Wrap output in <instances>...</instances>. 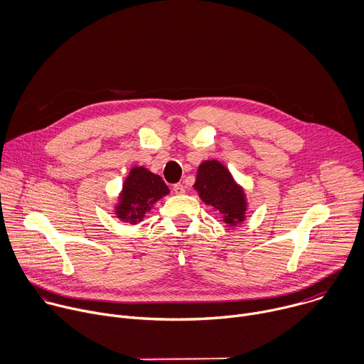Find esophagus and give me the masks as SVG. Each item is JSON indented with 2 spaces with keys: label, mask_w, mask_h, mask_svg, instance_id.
Masks as SVG:
<instances>
[{
  "label": "esophagus",
  "mask_w": 364,
  "mask_h": 364,
  "mask_svg": "<svg viewBox=\"0 0 364 364\" xmlns=\"http://www.w3.org/2000/svg\"><path fill=\"white\" fill-rule=\"evenodd\" d=\"M173 192L176 195H182V193H185V186L182 183H175L173 185Z\"/></svg>",
  "instance_id": "1"
}]
</instances>
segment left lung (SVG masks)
<instances>
[{
    "label": "left lung",
    "instance_id": "8db88e82",
    "mask_svg": "<svg viewBox=\"0 0 364 364\" xmlns=\"http://www.w3.org/2000/svg\"><path fill=\"white\" fill-rule=\"evenodd\" d=\"M193 189L202 202L221 213L223 221L234 228L247 220L248 200L244 186H241L220 161H203L196 171Z\"/></svg>",
    "mask_w": 364,
    "mask_h": 364
}]
</instances>
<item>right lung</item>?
<instances>
[{"mask_svg": "<svg viewBox=\"0 0 364 364\" xmlns=\"http://www.w3.org/2000/svg\"><path fill=\"white\" fill-rule=\"evenodd\" d=\"M169 192V188L159 175L144 166H133L117 195V202L114 203L116 218L122 223L136 225Z\"/></svg>", "mask_w": 364, "mask_h": 364, "instance_id": "1", "label": "right lung"}]
</instances>
